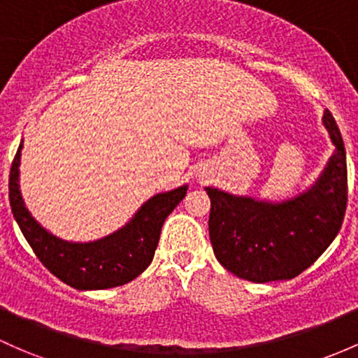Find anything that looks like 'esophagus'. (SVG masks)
Returning a JSON list of instances; mask_svg holds the SVG:
<instances>
[{"mask_svg": "<svg viewBox=\"0 0 358 358\" xmlns=\"http://www.w3.org/2000/svg\"><path fill=\"white\" fill-rule=\"evenodd\" d=\"M201 179H205V176H203V178H201Z\"/></svg>", "mask_w": 358, "mask_h": 358, "instance_id": "1", "label": "esophagus"}]
</instances>
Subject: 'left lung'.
<instances>
[{
    "label": "left lung",
    "instance_id": "1",
    "mask_svg": "<svg viewBox=\"0 0 358 358\" xmlns=\"http://www.w3.org/2000/svg\"><path fill=\"white\" fill-rule=\"evenodd\" d=\"M322 126L334 150L302 193L271 201L205 187L211 199L210 241L225 270L255 283L295 278L338 236L347 210V155L328 109Z\"/></svg>",
    "mask_w": 358,
    "mask_h": 358
}]
</instances>
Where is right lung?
Returning a JSON list of instances; mask_svg holds the SVG:
<instances>
[{
    "mask_svg": "<svg viewBox=\"0 0 358 358\" xmlns=\"http://www.w3.org/2000/svg\"><path fill=\"white\" fill-rule=\"evenodd\" d=\"M22 148L24 140L10 171L11 213L36 256L52 275L76 290H106L129 283L147 270L165 218L182 201L187 184L153 194L109 236L88 242L66 241L49 232L27 208L20 191Z\"/></svg>",
    "mask_w": 358,
    "mask_h": 358,
    "instance_id": "obj_1",
    "label": "right lung"
}]
</instances>
